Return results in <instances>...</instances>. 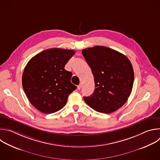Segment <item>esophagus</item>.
<instances>
[{
	"label": "esophagus",
	"instance_id": "esophagus-1",
	"mask_svg": "<svg viewBox=\"0 0 160 160\" xmlns=\"http://www.w3.org/2000/svg\"><path fill=\"white\" fill-rule=\"evenodd\" d=\"M81 87H82V84H80L79 85H78V87H77V88H78V90H80Z\"/></svg>",
	"mask_w": 160,
	"mask_h": 160
}]
</instances>
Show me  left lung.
<instances>
[{
    "label": "left lung",
    "instance_id": "left-lung-1",
    "mask_svg": "<svg viewBox=\"0 0 160 160\" xmlns=\"http://www.w3.org/2000/svg\"><path fill=\"white\" fill-rule=\"evenodd\" d=\"M82 55L93 75L95 88L85 102L95 111L109 114L126 102L132 92L134 70L122 53L105 46L82 50Z\"/></svg>",
    "mask_w": 160,
    "mask_h": 160
}]
</instances>
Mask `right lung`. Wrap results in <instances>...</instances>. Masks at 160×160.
<instances>
[{"instance_id": "obj_1", "label": "right lung", "mask_w": 160, "mask_h": 160, "mask_svg": "<svg viewBox=\"0 0 160 160\" xmlns=\"http://www.w3.org/2000/svg\"><path fill=\"white\" fill-rule=\"evenodd\" d=\"M75 51L61 48L44 50L27 63L22 77L24 90L38 111L52 114L65 105L68 95L77 88L70 82L72 73L65 70Z\"/></svg>"}]
</instances>
